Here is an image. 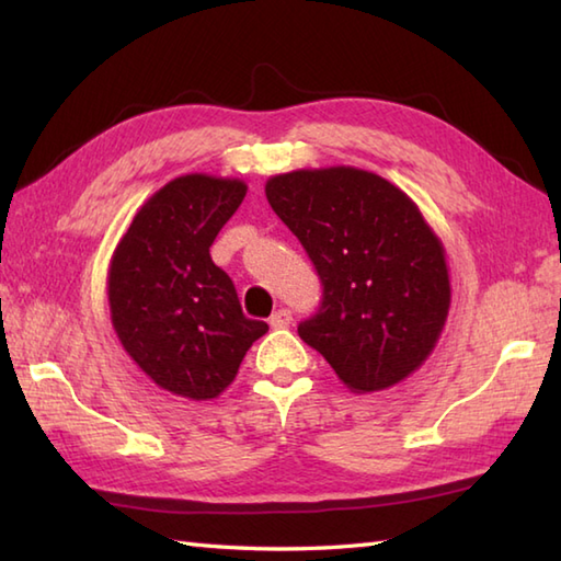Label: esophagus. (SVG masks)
Instances as JSON below:
<instances>
[{
    "instance_id": "34e87169",
    "label": "esophagus",
    "mask_w": 561,
    "mask_h": 561,
    "mask_svg": "<svg viewBox=\"0 0 561 561\" xmlns=\"http://www.w3.org/2000/svg\"><path fill=\"white\" fill-rule=\"evenodd\" d=\"M291 325V313L287 311V308H279V311H274L272 318H270V328L274 330H284Z\"/></svg>"
}]
</instances>
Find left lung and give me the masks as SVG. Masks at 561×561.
<instances>
[{"instance_id": "obj_1", "label": "left lung", "mask_w": 561, "mask_h": 561, "mask_svg": "<svg viewBox=\"0 0 561 561\" xmlns=\"http://www.w3.org/2000/svg\"><path fill=\"white\" fill-rule=\"evenodd\" d=\"M265 195L323 282V301L299 337L352 392L412 376L450 308L446 248L414 199L354 165L277 173Z\"/></svg>"}]
</instances>
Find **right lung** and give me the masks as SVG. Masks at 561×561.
<instances>
[{"label":"right lung","mask_w":561,"mask_h":561,"mask_svg":"<svg viewBox=\"0 0 561 561\" xmlns=\"http://www.w3.org/2000/svg\"><path fill=\"white\" fill-rule=\"evenodd\" d=\"M248 193L241 178L185 173L135 214L108 265L111 323L161 390L205 402L233 383L267 323L243 316L209 248Z\"/></svg>","instance_id":"obj_1"}]
</instances>
